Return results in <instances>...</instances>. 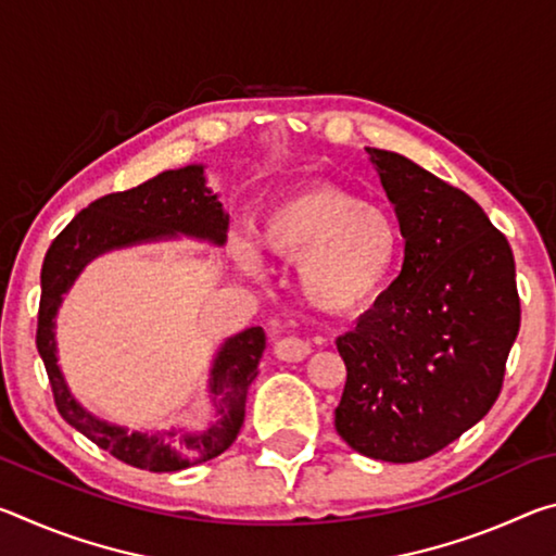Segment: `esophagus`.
I'll list each match as a JSON object with an SVG mask.
<instances>
[{"instance_id": "1", "label": "esophagus", "mask_w": 556, "mask_h": 556, "mask_svg": "<svg viewBox=\"0 0 556 556\" xmlns=\"http://www.w3.org/2000/svg\"><path fill=\"white\" fill-rule=\"evenodd\" d=\"M308 353H312V345H308L306 341H301V338H296V336L279 338V341L275 343V355L285 363L304 361Z\"/></svg>"}]
</instances>
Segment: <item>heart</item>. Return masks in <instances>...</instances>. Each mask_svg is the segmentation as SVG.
<instances>
[{"label": "heart", "instance_id": "1", "mask_svg": "<svg viewBox=\"0 0 556 556\" xmlns=\"http://www.w3.org/2000/svg\"><path fill=\"white\" fill-rule=\"evenodd\" d=\"M255 244L265 255L296 265L308 306L351 316L382 294L400 255V230L382 208L333 186H304L281 195L260 218ZM255 267L248 244L235 250Z\"/></svg>", "mask_w": 556, "mask_h": 556}]
</instances>
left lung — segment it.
I'll return each mask as SVG.
<instances>
[{"label": "left lung", "instance_id": "1", "mask_svg": "<svg viewBox=\"0 0 556 556\" xmlns=\"http://www.w3.org/2000/svg\"><path fill=\"white\" fill-rule=\"evenodd\" d=\"M404 238L400 277L336 341V431L357 454L412 464L481 421L520 331L515 260L481 205L412 159L365 147Z\"/></svg>", "mask_w": 556, "mask_h": 556}]
</instances>
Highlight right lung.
I'll list each match as a JSON object with an SVG mask.
<instances>
[{
  "mask_svg": "<svg viewBox=\"0 0 556 556\" xmlns=\"http://www.w3.org/2000/svg\"><path fill=\"white\" fill-rule=\"evenodd\" d=\"M228 220L218 193L205 186V166L188 164L149 178L129 191L102 195L75 215L46 252L36 348L49 372L55 407L73 429L129 466L172 473L205 464L230 448L244 421V400L252 380L257 378L267 336L260 326H252L225 338L218 348L208 378L215 414L208 425L201 429H164L156 434L129 431L90 414L73 397L63 378L55 348V316L63 294L71 291L92 260L112 250L176 240L181 235L223 248L228 240Z\"/></svg>",
  "mask_w": 556,
  "mask_h": 556,
  "instance_id": "add662e5",
  "label": "right lung"
}]
</instances>
